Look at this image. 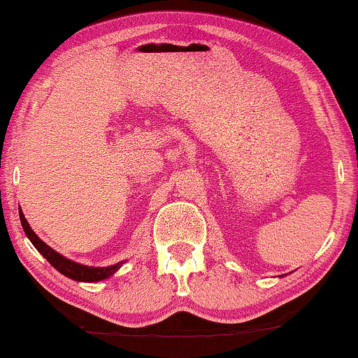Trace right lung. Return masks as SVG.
<instances>
[{
    "label": "right lung",
    "mask_w": 358,
    "mask_h": 358,
    "mask_svg": "<svg viewBox=\"0 0 358 358\" xmlns=\"http://www.w3.org/2000/svg\"><path fill=\"white\" fill-rule=\"evenodd\" d=\"M19 217H20V223H22V228L27 234V238L30 239V243L34 244L35 249L38 250L43 257H45L52 266H55L59 273L67 276V278L76 280V281H85V282L101 281V280L109 278L110 275H114L115 271L120 268L122 264H124V262H119V264L110 265V266H88V265L73 262V260L64 257V255H61L59 252H56L55 249H51L50 246H48L46 243L41 241V239L38 238V234L31 230L29 222L25 220L20 207H19Z\"/></svg>",
    "instance_id": "add662e5"
}]
</instances>
